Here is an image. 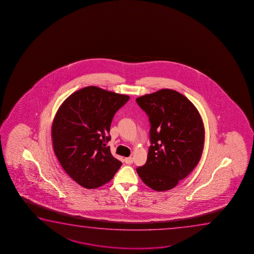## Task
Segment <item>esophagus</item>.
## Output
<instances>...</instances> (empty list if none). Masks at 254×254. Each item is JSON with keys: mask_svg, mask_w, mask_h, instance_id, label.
Masks as SVG:
<instances>
[{"mask_svg": "<svg viewBox=\"0 0 254 254\" xmlns=\"http://www.w3.org/2000/svg\"><path fill=\"white\" fill-rule=\"evenodd\" d=\"M124 161L126 164H132L133 162V160H132V157H128V158H125Z\"/></svg>", "mask_w": 254, "mask_h": 254, "instance_id": "34e87169", "label": "esophagus"}]
</instances>
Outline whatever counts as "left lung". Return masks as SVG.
<instances>
[{"label": "left lung", "instance_id": "1", "mask_svg": "<svg viewBox=\"0 0 254 254\" xmlns=\"http://www.w3.org/2000/svg\"><path fill=\"white\" fill-rule=\"evenodd\" d=\"M150 122L147 160L137 173L155 191L175 188L193 170L201 157L205 130L191 101L172 89L136 99Z\"/></svg>", "mask_w": 254, "mask_h": 254}]
</instances>
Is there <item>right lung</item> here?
<instances>
[{
  "label": "right lung",
  "instance_id": "right-lung-1",
  "mask_svg": "<svg viewBox=\"0 0 254 254\" xmlns=\"http://www.w3.org/2000/svg\"><path fill=\"white\" fill-rule=\"evenodd\" d=\"M129 98L91 86L71 94L56 113L54 151L63 169L81 187H101L122 167L107 144L115 113Z\"/></svg>",
  "mask_w": 254,
  "mask_h": 254
}]
</instances>
